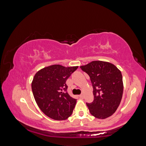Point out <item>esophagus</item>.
Here are the masks:
<instances>
[{"mask_svg": "<svg viewBox=\"0 0 146 146\" xmlns=\"http://www.w3.org/2000/svg\"><path fill=\"white\" fill-rule=\"evenodd\" d=\"M79 97H80V98H84V95H83V94H80V95L79 96Z\"/></svg>", "mask_w": 146, "mask_h": 146, "instance_id": "34e87169", "label": "esophagus"}]
</instances>
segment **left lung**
Wrapping results in <instances>:
<instances>
[{
  "instance_id": "8db88e82",
  "label": "left lung",
  "mask_w": 146,
  "mask_h": 146,
  "mask_svg": "<svg viewBox=\"0 0 146 146\" xmlns=\"http://www.w3.org/2000/svg\"><path fill=\"white\" fill-rule=\"evenodd\" d=\"M81 69L90 76L93 87L94 101L86 103L90 114L105 119L115 113L121 101L123 84L121 71L108 62L94 61Z\"/></svg>"
}]
</instances>
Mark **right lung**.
Returning a JSON list of instances; mask_svg holds the SVG:
<instances>
[{
    "mask_svg": "<svg viewBox=\"0 0 146 146\" xmlns=\"http://www.w3.org/2000/svg\"><path fill=\"white\" fill-rule=\"evenodd\" d=\"M78 67L51 65L34 76L31 83L34 98L40 110L49 118L64 120L72 114L76 99L67 92L66 82Z\"/></svg>",
    "mask_w": 146,
    "mask_h": 146,
    "instance_id": "1",
    "label": "right lung"
}]
</instances>
